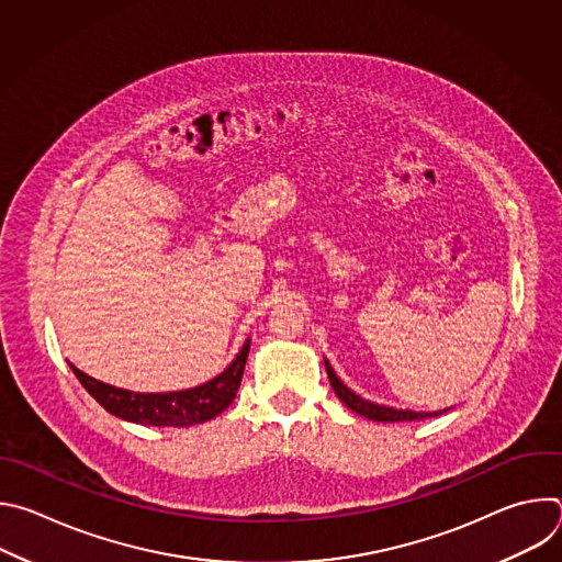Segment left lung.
Returning a JSON list of instances; mask_svg holds the SVG:
<instances>
[{
    "mask_svg": "<svg viewBox=\"0 0 562 562\" xmlns=\"http://www.w3.org/2000/svg\"><path fill=\"white\" fill-rule=\"evenodd\" d=\"M327 367V375H329V382L334 386V391L338 393V397L342 400V403L353 409L356 414L369 418V420H378V423H400V420H423V418H431V416H440L442 412H436V414H416V412H403V409H391V407H380V405H373L369 403V400H362L360 395H356L351 389H347L338 375L334 373L331 364L325 362Z\"/></svg>",
    "mask_w": 562,
    "mask_h": 562,
    "instance_id": "8db88e82",
    "label": "left lung"
}]
</instances>
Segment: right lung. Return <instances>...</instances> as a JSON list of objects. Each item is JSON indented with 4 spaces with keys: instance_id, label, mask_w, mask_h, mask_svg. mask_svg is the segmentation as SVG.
Here are the masks:
<instances>
[{
    "instance_id": "right-lung-1",
    "label": "right lung",
    "mask_w": 562,
    "mask_h": 562,
    "mask_svg": "<svg viewBox=\"0 0 562 562\" xmlns=\"http://www.w3.org/2000/svg\"><path fill=\"white\" fill-rule=\"evenodd\" d=\"M249 340L237 353V358L211 382L173 393H133L126 389H117L104 384L79 369H72L77 380L98 400V403L113 416L150 427H191L206 423L222 414L231 403L243 382L247 356H249Z\"/></svg>"
}]
</instances>
